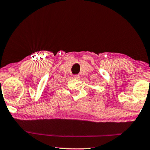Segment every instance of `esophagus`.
<instances>
[{"mask_svg": "<svg viewBox=\"0 0 150 150\" xmlns=\"http://www.w3.org/2000/svg\"><path fill=\"white\" fill-rule=\"evenodd\" d=\"M80 77V75L79 74H77V75H74V78L75 79H79Z\"/></svg>", "mask_w": 150, "mask_h": 150, "instance_id": "34e87169", "label": "esophagus"}]
</instances>
